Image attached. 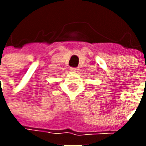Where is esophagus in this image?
Returning a JSON list of instances; mask_svg holds the SVG:
<instances>
[{
	"label": "esophagus",
	"mask_w": 146,
	"mask_h": 146,
	"mask_svg": "<svg viewBox=\"0 0 146 146\" xmlns=\"http://www.w3.org/2000/svg\"><path fill=\"white\" fill-rule=\"evenodd\" d=\"M70 70H71L72 72H78V71H80L79 67H76V68H75V67H70Z\"/></svg>",
	"instance_id": "esophagus-1"
}]
</instances>
